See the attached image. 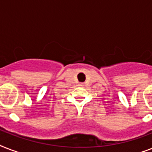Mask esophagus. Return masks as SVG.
<instances>
[{
  "label": "esophagus",
  "mask_w": 152,
  "mask_h": 152,
  "mask_svg": "<svg viewBox=\"0 0 152 152\" xmlns=\"http://www.w3.org/2000/svg\"><path fill=\"white\" fill-rule=\"evenodd\" d=\"M80 85H82V83H81V84H80Z\"/></svg>",
  "instance_id": "obj_1"
}]
</instances>
